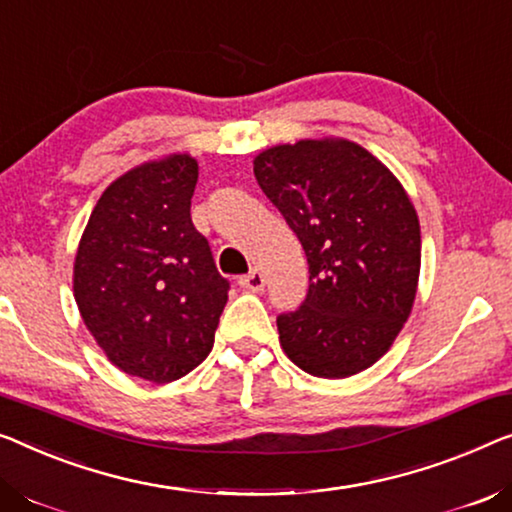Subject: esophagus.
Returning a JSON list of instances; mask_svg holds the SVG:
<instances>
[{"label":"esophagus","mask_w":512,"mask_h":512,"mask_svg":"<svg viewBox=\"0 0 512 512\" xmlns=\"http://www.w3.org/2000/svg\"><path fill=\"white\" fill-rule=\"evenodd\" d=\"M264 282H266V278H264V273L259 271V269H253V271L248 273V276H241L239 278V285L250 289V292H262Z\"/></svg>","instance_id":"obj_1"}]
</instances>
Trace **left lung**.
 Instances as JSON below:
<instances>
[{
  "instance_id": "obj_1",
  "label": "left lung",
  "mask_w": 512,
  "mask_h": 512,
  "mask_svg": "<svg viewBox=\"0 0 512 512\" xmlns=\"http://www.w3.org/2000/svg\"><path fill=\"white\" fill-rule=\"evenodd\" d=\"M253 165L310 269L303 305L278 317L282 352L312 377L368 370L414 308L421 273L414 202L377 156L345 137L276 144Z\"/></svg>"
}]
</instances>
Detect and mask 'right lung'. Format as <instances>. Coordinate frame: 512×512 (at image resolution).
Wrapping results in <instances>:
<instances>
[{
	"label": "right lung",
	"mask_w": 512,
	"mask_h": 512,
	"mask_svg": "<svg viewBox=\"0 0 512 512\" xmlns=\"http://www.w3.org/2000/svg\"><path fill=\"white\" fill-rule=\"evenodd\" d=\"M197 160L170 154L103 190L73 262V296L112 365L170 384L209 356L230 282L195 230Z\"/></svg>",
	"instance_id": "obj_1"
}]
</instances>
